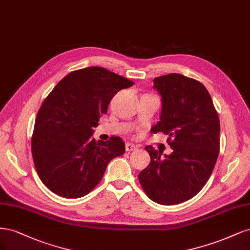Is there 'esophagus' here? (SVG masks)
<instances>
[{
  "instance_id": "obj_1",
  "label": "esophagus",
  "mask_w": 250,
  "mask_h": 250,
  "mask_svg": "<svg viewBox=\"0 0 250 250\" xmlns=\"http://www.w3.org/2000/svg\"><path fill=\"white\" fill-rule=\"evenodd\" d=\"M138 149V147H137L136 146H134V144H132V143H126V146H125V150L126 151H134V150H137Z\"/></svg>"
}]
</instances>
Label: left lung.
<instances>
[{"label":"left lung","instance_id":"obj_1","mask_svg":"<svg viewBox=\"0 0 250 250\" xmlns=\"http://www.w3.org/2000/svg\"><path fill=\"white\" fill-rule=\"evenodd\" d=\"M162 101L160 122L151 127L168 135L170 155L148 146L150 163L138 178L146 195L160 205L184 203L203 189L220 147V123L207 88L194 79L169 74L154 79Z\"/></svg>","mask_w":250,"mask_h":250}]
</instances>
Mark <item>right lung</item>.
I'll list each match as a JSON object with an SVG mask.
<instances>
[{"label":"right lung","mask_w":250,"mask_h":250,"mask_svg":"<svg viewBox=\"0 0 250 250\" xmlns=\"http://www.w3.org/2000/svg\"><path fill=\"white\" fill-rule=\"evenodd\" d=\"M133 82L106 68L71 71L55 86L40 107L32 136V156L40 180L66 198L88 194L103 179L112 159L125 146L119 137L92 138L109 103Z\"/></svg>","instance_id":"add662e5"}]
</instances>
